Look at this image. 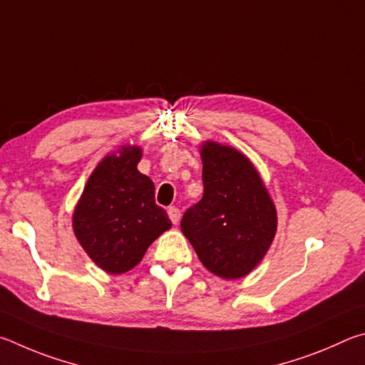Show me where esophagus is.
<instances>
[{
    "label": "esophagus",
    "instance_id": "34e87169",
    "mask_svg": "<svg viewBox=\"0 0 365 365\" xmlns=\"http://www.w3.org/2000/svg\"><path fill=\"white\" fill-rule=\"evenodd\" d=\"M168 216L173 225H178L179 220H181V210L176 208V207H170L168 208Z\"/></svg>",
    "mask_w": 365,
    "mask_h": 365
}]
</instances>
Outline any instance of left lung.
<instances>
[{"label": "left lung", "mask_w": 365, "mask_h": 365, "mask_svg": "<svg viewBox=\"0 0 365 365\" xmlns=\"http://www.w3.org/2000/svg\"><path fill=\"white\" fill-rule=\"evenodd\" d=\"M203 197L181 220L202 264L226 280L245 277L269 250L277 210L250 158L231 145H200Z\"/></svg>", "instance_id": "obj_1"}]
</instances>
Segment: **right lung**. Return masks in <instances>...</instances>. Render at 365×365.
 I'll return each mask as SVG.
<instances>
[{"label": "right lung", "mask_w": 365, "mask_h": 365, "mask_svg": "<svg viewBox=\"0 0 365 365\" xmlns=\"http://www.w3.org/2000/svg\"><path fill=\"white\" fill-rule=\"evenodd\" d=\"M139 145H121L96 166L73 210L72 227L83 250L108 274L131 271L171 221L155 203V187L138 170Z\"/></svg>", "instance_id": "add662e5"}]
</instances>
